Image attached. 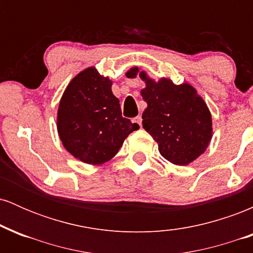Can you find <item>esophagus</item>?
Returning <instances> with one entry per match:
<instances>
[{
	"mask_svg": "<svg viewBox=\"0 0 253 253\" xmlns=\"http://www.w3.org/2000/svg\"><path fill=\"white\" fill-rule=\"evenodd\" d=\"M133 123H135L136 125H139V126L141 127V123H143V119H141V117H136V118H134V120H133Z\"/></svg>",
	"mask_w": 253,
	"mask_h": 253,
	"instance_id": "esophagus-1",
	"label": "esophagus"
}]
</instances>
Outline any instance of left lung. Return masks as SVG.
Wrapping results in <instances>:
<instances>
[{
    "label": "left lung",
    "mask_w": 253,
    "mask_h": 253,
    "mask_svg": "<svg viewBox=\"0 0 253 253\" xmlns=\"http://www.w3.org/2000/svg\"><path fill=\"white\" fill-rule=\"evenodd\" d=\"M126 76H138L146 84L140 91L147 103L143 127L158 143L161 155L176 165L199 158L211 143L213 128L210 109L196 89L188 83L176 85L168 78L156 82L136 66Z\"/></svg>",
    "instance_id": "1"
}]
</instances>
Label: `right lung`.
I'll return each mask as SVG.
<instances>
[{
    "mask_svg": "<svg viewBox=\"0 0 253 253\" xmlns=\"http://www.w3.org/2000/svg\"><path fill=\"white\" fill-rule=\"evenodd\" d=\"M112 84L90 66L72 78L60 98L58 134L68 152L83 163L108 162L128 134L139 128V125L123 118Z\"/></svg>",
    "mask_w": 253,
    "mask_h": 253,
    "instance_id": "1",
    "label": "right lung"
}]
</instances>
